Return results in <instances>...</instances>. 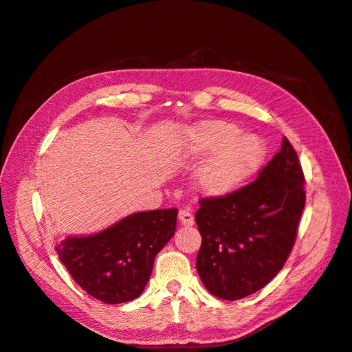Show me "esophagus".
Wrapping results in <instances>:
<instances>
[{
  "label": "esophagus",
  "mask_w": 352,
  "mask_h": 352,
  "mask_svg": "<svg viewBox=\"0 0 352 352\" xmlns=\"http://www.w3.org/2000/svg\"><path fill=\"white\" fill-rule=\"evenodd\" d=\"M179 221L184 226H192L194 225V216L189 210H180L179 212Z\"/></svg>",
  "instance_id": "esophagus-1"
}]
</instances>
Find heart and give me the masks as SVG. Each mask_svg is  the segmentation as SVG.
<instances>
[{
    "mask_svg": "<svg viewBox=\"0 0 352 352\" xmlns=\"http://www.w3.org/2000/svg\"><path fill=\"white\" fill-rule=\"evenodd\" d=\"M232 122L208 120L189 131L185 151L192 158H208L197 173V185L207 197H223L241 188L262 167L267 146L256 135H240Z\"/></svg>",
    "mask_w": 352,
    "mask_h": 352,
    "instance_id": "1",
    "label": "heart"
}]
</instances>
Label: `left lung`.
Here are the masks:
<instances>
[{"instance_id": "obj_1", "label": "left lung", "mask_w": 352, "mask_h": 352, "mask_svg": "<svg viewBox=\"0 0 352 352\" xmlns=\"http://www.w3.org/2000/svg\"><path fill=\"white\" fill-rule=\"evenodd\" d=\"M302 167L287 138L253 182L223 197L199 199L197 271L213 296L236 300L280 272L305 207Z\"/></svg>"}]
</instances>
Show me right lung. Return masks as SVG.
Segmentation results:
<instances>
[{
  "label": "right lung",
  "instance_id": "1",
  "mask_svg": "<svg viewBox=\"0 0 352 352\" xmlns=\"http://www.w3.org/2000/svg\"><path fill=\"white\" fill-rule=\"evenodd\" d=\"M177 208L138 212L98 234L66 236L56 245L78 286L105 303L139 298L157 253L176 231Z\"/></svg>",
  "mask_w": 352,
  "mask_h": 352
}]
</instances>
